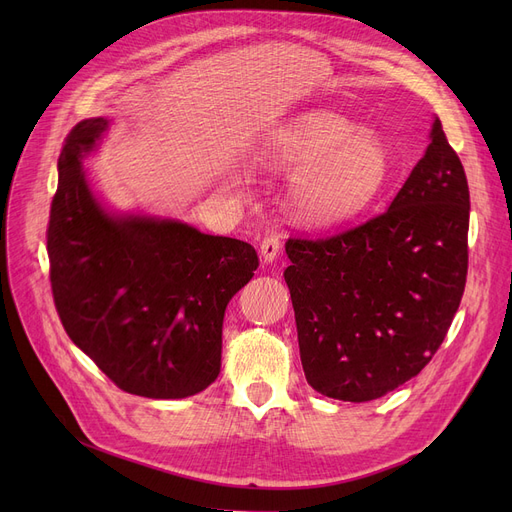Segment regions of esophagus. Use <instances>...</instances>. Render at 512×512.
Listing matches in <instances>:
<instances>
[{
	"label": "esophagus",
	"mask_w": 512,
	"mask_h": 512,
	"mask_svg": "<svg viewBox=\"0 0 512 512\" xmlns=\"http://www.w3.org/2000/svg\"><path fill=\"white\" fill-rule=\"evenodd\" d=\"M280 249H282L280 236H278V234H267V236L261 240V245H259L261 259H263L265 263L276 261L278 255H280Z\"/></svg>",
	"instance_id": "34e87169"
}]
</instances>
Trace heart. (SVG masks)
Wrapping results in <instances>:
<instances>
[{
    "mask_svg": "<svg viewBox=\"0 0 512 512\" xmlns=\"http://www.w3.org/2000/svg\"><path fill=\"white\" fill-rule=\"evenodd\" d=\"M265 166L297 168L290 211L309 226H338L363 215L390 180V155L373 134L355 132L346 118L313 110L270 132L257 151Z\"/></svg>",
    "mask_w": 512,
    "mask_h": 512,
    "instance_id": "heart-1",
    "label": "heart"
}]
</instances>
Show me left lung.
<instances>
[{
	"instance_id": "8db88e82",
	"label": "left lung",
	"mask_w": 512,
	"mask_h": 512,
	"mask_svg": "<svg viewBox=\"0 0 512 512\" xmlns=\"http://www.w3.org/2000/svg\"><path fill=\"white\" fill-rule=\"evenodd\" d=\"M467 232V176L434 118L388 211L330 238H288L284 280L309 386L365 402L415 378L461 305Z\"/></svg>"
}]
</instances>
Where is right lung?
I'll list each match as a JSON object with an SVG mask.
<instances>
[{
    "label": "right lung",
    "instance_id": "add662e5",
    "mask_svg": "<svg viewBox=\"0 0 512 512\" xmlns=\"http://www.w3.org/2000/svg\"><path fill=\"white\" fill-rule=\"evenodd\" d=\"M107 126L78 122L58 159L47 228L53 301L70 340L118 388L193 396L220 375L226 307L259 259L249 242L107 209L83 168Z\"/></svg>",
    "mask_w": 512,
    "mask_h": 512
}]
</instances>
